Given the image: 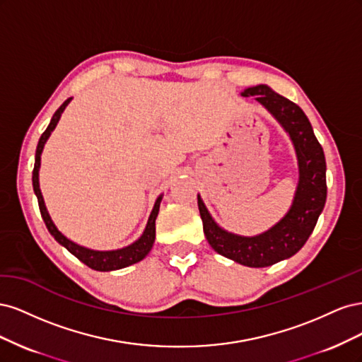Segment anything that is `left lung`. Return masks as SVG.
<instances>
[{
	"label": "left lung",
	"mask_w": 362,
	"mask_h": 362,
	"mask_svg": "<svg viewBox=\"0 0 362 362\" xmlns=\"http://www.w3.org/2000/svg\"><path fill=\"white\" fill-rule=\"evenodd\" d=\"M242 96H255L291 140L299 169L293 202L279 222L252 237L229 233L218 226L199 194L198 206L204 234L217 254L247 267H267L293 257L314 231L326 202V161L323 148L299 105L266 84L247 87Z\"/></svg>",
	"instance_id": "8db88e82"
}]
</instances>
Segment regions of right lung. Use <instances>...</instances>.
<instances>
[{
	"label": "right lung",
	"mask_w": 362,
	"mask_h": 362,
	"mask_svg": "<svg viewBox=\"0 0 362 362\" xmlns=\"http://www.w3.org/2000/svg\"><path fill=\"white\" fill-rule=\"evenodd\" d=\"M72 98L69 100L64 101L60 107L59 110L54 113V116L51 117V122L48 125V128L45 129V133H43L39 139V144L36 148V158H35V169H33V190H35V194L39 202V210L42 214L43 222H45L49 234L56 238V242L60 243L63 247H66L74 257L78 258L81 262H84L86 266H89L93 270L98 272H112V270H119V269H124L128 267L131 264H136V262L144 259L148 254L149 250L154 246L156 242V218L158 216V210H160V204L163 199V194H160L154 208H152V211L149 214L148 218V223L145 226V231L141 233V235L133 242L131 245L125 246V247H120V249H115V250H95V249H89V247H84L78 243L72 242L66 235H63L59 228L56 226V223L52 222V218L47 210V205L45 201H43V196L40 192V185H39V170H40V157H42V152L43 148H45L47 140L49 139L51 133L54 129H56L60 116L64 112V108L68 107V104L71 103Z\"/></svg>",
	"instance_id": "obj_1"
}]
</instances>
